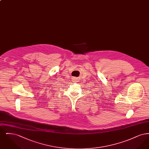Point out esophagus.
Here are the masks:
<instances>
[{"mask_svg": "<svg viewBox=\"0 0 149 149\" xmlns=\"http://www.w3.org/2000/svg\"><path fill=\"white\" fill-rule=\"evenodd\" d=\"M72 80L74 81H75V80H76V78H72Z\"/></svg>", "mask_w": 149, "mask_h": 149, "instance_id": "esophagus-1", "label": "esophagus"}]
</instances>
